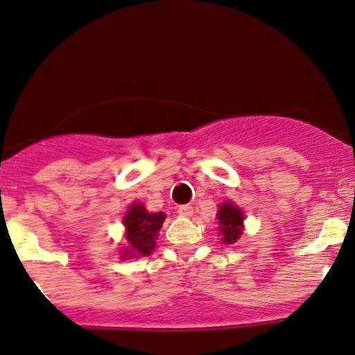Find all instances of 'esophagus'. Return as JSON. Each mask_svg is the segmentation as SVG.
<instances>
[{"label":"esophagus","instance_id":"obj_1","mask_svg":"<svg viewBox=\"0 0 355 355\" xmlns=\"http://www.w3.org/2000/svg\"><path fill=\"white\" fill-rule=\"evenodd\" d=\"M178 213L181 214V216H184V218H191V216H193V206H189V205L179 206Z\"/></svg>","mask_w":355,"mask_h":355}]
</instances>
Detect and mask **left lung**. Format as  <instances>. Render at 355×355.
Returning a JSON list of instances; mask_svg holds the SVG:
<instances>
[{
	"label": "left lung",
	"mask_w": 355,
	"mask_h": 355,
	"mask_svg": "<svg viewBox=\"0 0 355 355\" xmlns=\"http://www.w3.org/2000/svg\"><path fill=\"white\" fill-rule=\"evenodd\" d=\"M218 221H220V234L221 241L225 245H233L240 240L243 234V221H245V216H243V211L234 206L233 202H223L218 209L216 214Z\"/></svg>",
	"instance_id": "1"
}]
</instances>
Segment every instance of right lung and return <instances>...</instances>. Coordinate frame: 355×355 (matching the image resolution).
<instances>
[{
    "instance_id": "right-lung-1",
    "label": "right lung",
    "mask_w": 355,
    "mask_h": 355,
    "mask_svg": "<svg viewBox=\"0 0 355 355\" xmlns=\"http://www.w3.org/2000/svg\"><path fill=\"white\" fill-rule=\"evenodd\" d=\"M166 220L164 213H149L142 202H134L124 216L127 246L122 250V258L149 257L156 248L157 233Z\"/></svg>"
}]
</instances>
